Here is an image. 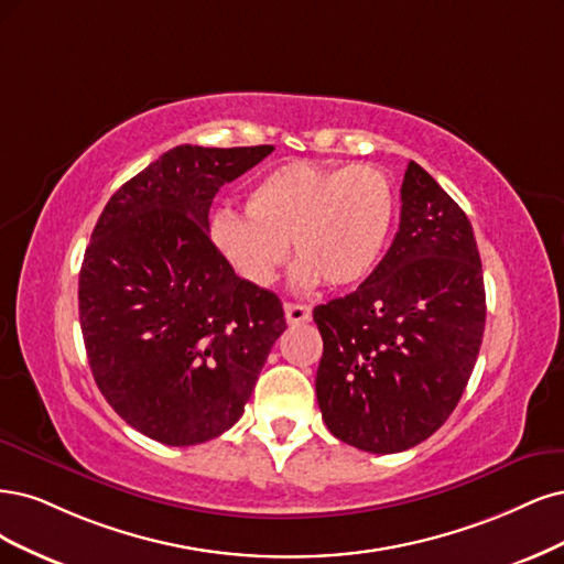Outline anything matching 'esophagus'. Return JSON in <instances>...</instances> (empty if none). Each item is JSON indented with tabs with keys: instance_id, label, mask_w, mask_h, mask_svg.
<instances>
[{
	"instance_id": "34e87169",
	"label": "esophagus",
	"mask_w": 564,
	"mask_h": 564,
	"mask_svg": "<svg viewBox=\"0 0 564 564\" xmlns=\"http://www.w3.org/2000/svg\"><path fill=\"white\" fill-rule=\"evenodd\" d=\"M283 312H285V321H288L290 325H300V323L312 321V308H308L306 304L285 302V304H283Z\"/></svg>"
}]
</instances>
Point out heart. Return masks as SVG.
Returning <instances> with one entry per match:
<instances>
[{
	"label": "heart",
	"instance_id": "1",
	"mask_svg": "<svg viewBox=\"0 0 564 564\" xmlns=\"http://www.w3.org/2000/svg\"><path fill=\"white\" fill-rule=\"evenodd\" d=\"M246 215L223 210L210 225L217 252L241 279L274 283L290 241L300 285L323 279L344 288L375 269L393 227L395 196L389 175L370 163L330 169L290 161L248 192Z\"/></svg>",
	"mask_w": 564,
	"mask_h": 564
}]
</instances>
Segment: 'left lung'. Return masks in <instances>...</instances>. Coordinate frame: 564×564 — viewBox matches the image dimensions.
<instances>
[{
    "instance_id": "left-lung-1",
    "label": "left lung",
    "mask_w": 564,
    "mask_h": 564,
    "mask_svg": "<svg viewBox=\"0 0 564 564\" xmlns=\"http://www.w3.org/2000/svg\"><path fill=\"white\" fill-rule=\"evenodd\" d=\"M401 202L384 260L354 293L314 308L323 422L375 454L410 449L447 422L485 330L482 264L466 213L414 161Z\"/></svg>"
}]
</instances>
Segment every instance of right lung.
I'll list each match as a JSON object with an SVG mask.
<instances>
[{
  "label": "right lung",
  "mask_w": 564,
  "mask_h": 564,
  "mask_svg": "<svg viewBox=\"0 0 564 564\" xmlns=\"http://www.w3.org/2000/svg\"><path fill=\"white\" fill-rule=\"evenodd\" d=\"M274 152L180 148L121 185L79 274L90 372L126 424L163 445L231 429L274 341L281 300L234 274L208 236L215 194Z\"/></svg>",
  "instance_id": "add662e5"
}]
</instances>
